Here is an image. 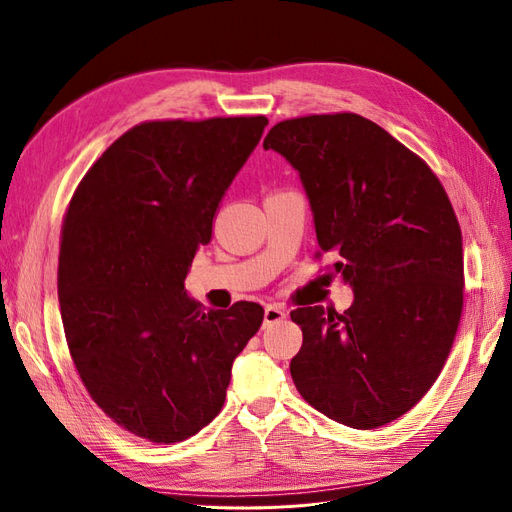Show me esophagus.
Wrapping results in <instances>:
<instances>
[{"instance_id":"obj_1","label":"esophagus","mask_w":512,"mask_h":512,"mask_svg":"<svg viewBox=\"0 0 512 512\" xmlns=\"http://www.w3.org/2000/svg\"><path fill=\"white\" fill-rule=\"evenodd\" d=\"M284 318H286V311L280 305H268L263 311V322L265 324H274V322H280Z\"/></svg>"}]
</instances>
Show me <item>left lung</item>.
Segmentation results:
<instances>
[{
  "label": "left lung",
  "instance_id": "left-lung-1",
  "mask_svg": "<svg viewBox=\"0 0 512 512\" xmlns=\"http://www.w3.org/2000/svg\"><path fill=\"white\" fill-rule=\"evenodd\" d=\"M303 182L330 278L353 288L343 314L297 307L291 362L309 406L353 429L406 414L446 364L462 314V234L450 198L418 154L355 113L276 123L263 140Z\"/></svg>",
  "mask_w": 512,
  "mask_h": 512
}]
</instances>
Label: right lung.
Here are the masks:
<instances>
[{"label": "right lung", "instance_id": "add662e5", "mask_svg": "<svg viewBox=\"0 0 512 512\" xmlns=\"http://www.w3.org/2000/svg\"><path fill=\"white\" fill-rule=\"evenodd\" d=\"M265 125L263 115L140 123L102 152L66 207V345L98 408L152 443L209 425L234 358L263 322L253 301L203 311L184 280Z\"/></svg>", "mask_w": 512, "mask_h": 512}]
</instances>
